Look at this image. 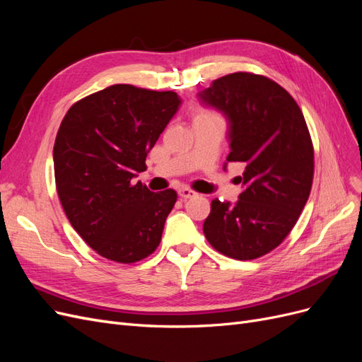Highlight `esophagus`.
<instances>
[{
    "label": "esophagus",
    "mask_w": 362,
    "mask_h": 362,
    "mask_svg": "<svg viewBox=\"0 0 362 362\" xmlns=\"http://www.w3.org/2000/svg\"><path fill=\"white\" fill-rule=\"evenodd\" d=\"M178 194L181 199H190V198H193V196H196V192H193L192 189H187V187H182L178 190Z\"/></svg>",
    "instance_id": "obj_1"
}]
</instances>
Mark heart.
<instances>
[{"instance_id": "heart-1", "label": "heart", "mask_w": 362, "mask_h": 362, "mask_svg": "<svg viewBox=\"0 0 362 362\" xmlns=\"http://www.w3.org/2000/svg\"><path fill=\"white\" fill-rule=\"evenodd\" d=\"M221 117L217 112L211 110V108H198L194 113V119L193 120H199V119H217Z\"/></svg>"}]
</instances>
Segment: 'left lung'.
Returning <instances> with one entry per match:
<instances>
[{
	"mask_svg": "<svg viewBox=\"0 0 362 362\" xmlns=\"http://www.w3.org/2000/svg\"><path fill=\"white\" fill-rule=\"evenodd\" d=\"M229 119L231 152L226 161L245 164V192L235 205L211 201L204 234L217 252L255 259L291 233L310 198L314 146L294 98L264 75L234 72L199 93Z\"/></svg>",
	"mask_w": 362,
	"mask_h": 362,
	"instance_id": "obj_1",
	"label": "left lung"
}]
</instances>
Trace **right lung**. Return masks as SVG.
I'll list each match as a JSON object with an SVG mask.
<instances>
[{"instance_id":"obj_1","label":"right lung","mask_w":362,"mask_h":362,"mask_svg":"<svg viewBox=\"0 0 362 362\" xmlns=\"http://www.w3.org/2000/svg\"><path fill=\"white\" fill-rule=\"evenodd\" d=\"M180 104L172 90L113 84L64 115L54 141L59 199L98 255L133 264L158 247L177 192L152 193L133 178Z\"/></svg>"}]
</instances>
